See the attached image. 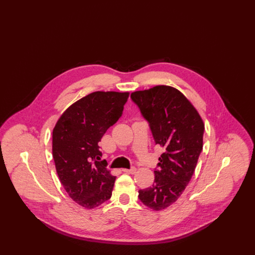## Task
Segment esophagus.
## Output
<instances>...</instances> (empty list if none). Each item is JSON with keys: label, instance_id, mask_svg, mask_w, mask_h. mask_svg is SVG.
Segmentation results:
<instances>
[{"label": "esophagus", "instance_id": "obj_1", "mask_svg": "<svg viewBox=\"0 0 255 255\" xmlns=\"http://www.w3.org/2000/svg\"><path fill=\"white\" fill-rule=\"evenodd\" d=\"M123 171H124V172H126V173L134 174V173L136 172V167H135V166H132V167H131V168H129V169H128V168H124V169H123Z\"/></svg>", "mask_w": 255, "mask_h": 255}]
</instances>
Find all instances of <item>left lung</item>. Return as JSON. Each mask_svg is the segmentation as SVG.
<instances>
[{
  "label": "left lung",
  "instance_id": "left-lung-1",
  "mask_svg": "<svg viewBox=\"0 0 255 255\" xmlns=\"http://www.w3.org/2000/svg\"><path fill=\"white\" fill-rule=\"evenodd\" d=\"M141 115L149 124L155 144L163 148L151 187L139 190V200L160 211L185 191L203 149L205 126L190 101L168 86H156L131 94Z\"/></svg>",
  "mask_w": 255,
  "mask_h": 255
}]
</instances>
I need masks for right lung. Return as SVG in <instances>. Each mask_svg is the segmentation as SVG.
Masks as SVG:
<instances>
[{
	"label": "right lung",
	"instance_id": "add662e5",
	"mask_svg": "<svg viewBox=\"0 0 255 255\" xmlns=\"http://www.w3.org/2000/svg\"><path fill=\"white\" fill-rule=\"evenodd\" d=\"M129 93L95 92L68 107L52 132V156L68 196L94 209L112 196L116 176L101 160L99 142L123 114Z\"/></svg>",
	"mask_w": 255,
	"mask_h": 255
}]
</instances>
